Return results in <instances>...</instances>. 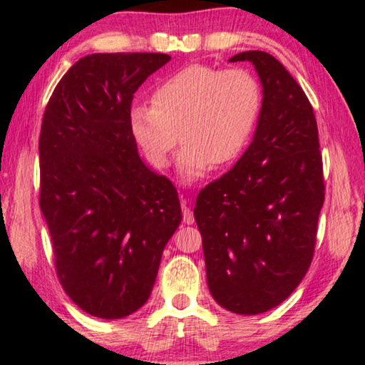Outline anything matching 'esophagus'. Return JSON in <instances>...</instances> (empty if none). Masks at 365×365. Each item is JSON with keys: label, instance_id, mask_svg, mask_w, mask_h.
Wrapping results in <instances>:
<instances>
[{"label": "esophagus", "instance_id": "34e87169", "mask_svg": "<svg viewBox=\"0 0 365 365\" xmlns=\"http://www.w3.org/2000/svg\"><path fill=\"white\" fill-rule=\"evenodd\" d=\"M182 214H183V222L185 224L191 225L195 222V217H193V211H191L190 206L187 205V201L182 200Z\"/></svg>", "mask_w": 365, "mask_h": 365}]
</instances>
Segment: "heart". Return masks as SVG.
Returning a JSON list of instances; mask_svg holds the SVG:
<instances>
[{"label":"heart","instance_id":"heart-1","mask_svg":"<svg viewBox=\"0 0 365 365\" xmlns=\"http://www.w3.org/2000/svg\"><path fill=\"white\" fill-rule=\"evenodd\" d=\"M153 106L130 109L128 125L154 168L169 164L182 140L178 169L187 180L237 160L248 146L262 109V91L248 69L191 64L165 77Z\"/></svg>","mask_w":365,"mask_h":365}]
</instances>
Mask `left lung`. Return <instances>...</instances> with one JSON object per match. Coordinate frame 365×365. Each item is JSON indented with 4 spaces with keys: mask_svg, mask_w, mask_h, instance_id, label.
Instances as JSON below:
<instances>
[{
    "mask_svg": "<svg viewBox=\"0 0 365 365\" xmlns=\"http://www.w3.org/2000/svg\"><path fill=\"white\" fill-rule=\"evenodd\" d=\"M264 88L255 140L233 168L200 191L195 220L209 292L222 307L255 316L285 301L311 267L325 200L311 103L272 54L246 51Z\"/></svg>",
    "mask_w": 365,
    "mask_h": 365,
    "instance_id": "obj_1",
    "label": "left lung"
}]
</instances>
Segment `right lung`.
I'll return each instance as SVG.
<instances>
[{"mask_svg": "<svg viewBox=\"0 0 365 365\" xmlns=\"http://www.w3.org/2000/svg\"><path fill=\"white\" fill-rule=\"evenodd\" d=\"M169 59L163 53L85 56L59 80L43 114L40 209L59 283L90 316L138 311L180 225L175 187L143 164L128 125L133 93Z\"/></svg>", "mask_w": 365, "mask_h": 365, "instance_id": "right-lung-1", "label": "right lung"}]
</instances>
